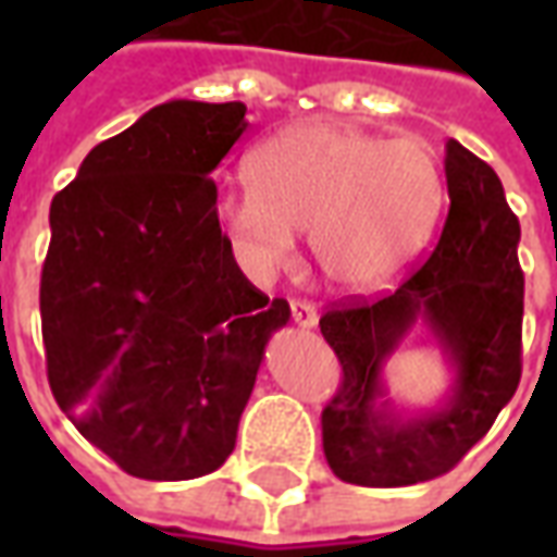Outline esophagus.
I'll list each match as a JSON object with an SVG mask.
<instances>
[{"label": "esophagus", "mask_w": 557, "mask_h": 557, "mask_svg": "<svg viewBox=\"0 0 557 557\" xmlns=\"http://www.w3.org/2000/svg\"><path fill=\"white\" fill-rule=\"evenodd\" d=\"M292 319H295V325L304 327V331H310V327L319 325V313H315L313 304L307 301H292Z\"/></svg>", "instance_id": "obj_1"}]
</instances>
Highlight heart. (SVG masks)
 <instances>
[{
  "label": "heart",
  "instance_id": "1",
  "mask_svg": "<svg viewBox=\"0 0 557 557\" xmlns=\"http://www.w3.org/2000/svg\"><path fill=\"white\" fill-rule=\"evenodd\" d=\"M442 206L444 166L426 139L307 122L256 148L250 184L220 196L218 214L256 274L289 265L295 232H313L322 274L370 292L418 253Z\"/></svg>",
  "mask_w": 557,
  "mask_h": 557
}]
</instances>
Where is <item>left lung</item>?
<instances>
[{"instance_id":"1","label":"left lung","mask_w":557,"mask_h":557,"mask_svg":"<svg viewBox=\"0 0 557 557\" xmlns=\"http://www.w3.org/2000/svg\"><path fill=\"white\" fill-rule=\"evenodd\" d=\"M444 175L450 208L430 259L385 298L319 319L343 363V385L322 411V447L346 483L387 490L442 478L490 432L522 375L519 220L495 170L456 139L444 148ZM414 326L451 375L430 407H406L386 387V363Z\"/></svg>"}]
</instances>
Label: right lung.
<instances>
[{
  "label": "right lung",
  "mask_w": 557,
  "mask_h": 557,
  "mask_svg": "<svg viewBox=\"0 0 557 557\" xmlns=\"http://www.w3.org/2000/svg\"><path fill=\"white\" fill-rule=\"evenodd\" d=\"M238 101H166L103 139L50 206L41 327L50 387L83 438L143 480L226 462L289 304H268L220 232L211 172Z\"/></svg>",
  "instance_id": "obj_1"
}]
</instances>
